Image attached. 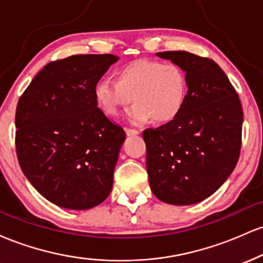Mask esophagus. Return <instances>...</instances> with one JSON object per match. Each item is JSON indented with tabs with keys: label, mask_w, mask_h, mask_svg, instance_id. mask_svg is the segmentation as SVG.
I'll return each instance as SVG.
<instances>
[{
	"label": "esophagus",
	"mask_w": 263,
	"mask_h": 263,
	"mask_svg": "<svg viewBox=\"0 0 263 263\" xmlns=\"http://www.w3.org/2000/svg\"><path fill=\"white\" fill-rule=\"evenodd\" d=\"M125 131H126V135H127V136H136V135L141 134L138 129H135V128H126Z\"/></svg>",
	"instance_id": "obj_1"
}]
</instances>
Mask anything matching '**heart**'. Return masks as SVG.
Here are the masks:
<instances>
[{
    "mask_svg": "<svg viewBox=\"0 0 263 263\" xmlns=\"http://www.w3.org/2000/svg\"><path fill=\"white\" fill-rule=\"evenodd\" d=\"M188 95L184 71L172 63L135 60L117 70L116 81L102 79L93 87L96 105L116 117L131 104L128 120L134 125L149 121L168 123L177 119Z\"/></svg>",
    "mask_w": 263,
    "mask_h": 263,
    "instance_id": "obj_1",
    "label": "heart"
}]
</instances>
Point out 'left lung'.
<instances>
[{"label":"left lung","instance_id":"obj_1","mask_svg":"<svg viewBox=\"0 0 263 263\" xmlns=\"http://www.w3.org/2000/svg\"><path fill=\"white\" fill-rule=\"evenodd\" d=\"M156 55L185 73L188 95L177 119L142 135L151 189L163 203H200L236 167L243 121L240 99L214 60L183 50Z\"/></svg>","mask_w":263,"mask_h":263}]
</instances>
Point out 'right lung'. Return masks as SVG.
Here are the masks:
<instances>
[{
  "label": "right lung",
  "mask_w": 263,
  "mask_h": 263,
  "mask_svg": "<svg viewBox=\"0 0 263 263\" xmlns=\"http://www.w3.org/2000/svg\"><path fill=\"white\" fill-rule=\"evenodd\" d=\"M117 60L85 54L49 63L18 100L16 151L23 174L64 209H91L112 189L126 134L98 107L93 87Z\"/></svg>",
  "instance_id": "add662e5"
}]
</instances>
